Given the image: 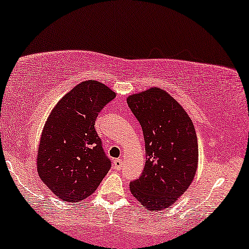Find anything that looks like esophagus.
<instances>
[{"mask_svg":"<svg viewBox=\"0 0 249 249\" xmlns=\"http://www.w3.org/2000/svg\"><path fill=\"white\" fill-rule=\"evenodd\" d=\"M113 166H114V169L115 170H121L122 168H124V162H122V160L121 159H117V160H114V162H113Z\"/></svg>","mask_w":249,"mask_h":249,"instance_id":"esophagus-1","label":"esophagus"}]
</instances>
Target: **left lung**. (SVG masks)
Masks as SVG:
<instances>
[{
  "label": "left lung",
  "mask_w": 249,
  "mask_h": 249,
  "mask_svg": "<svg viewBox=\"0 0 249 249\" xmlns=\"http://www.w3.org/2000/svg\"><path fill=\"white\" fill-rule=\"evenodd\" d=\"M142 125L146 162L130 192L145 209L161 211L186 192L196 175L198 142L193 121L178 102L160 88L127 98Z\"/></svg>",
  "instance_id": "left-lung-1"
}]
</instances>
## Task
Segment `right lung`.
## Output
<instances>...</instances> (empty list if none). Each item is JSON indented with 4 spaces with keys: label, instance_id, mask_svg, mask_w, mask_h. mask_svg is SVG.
Instances as JSON below:
<instances>
[{
    "label": "right lung",
    "instance_id": "obj_1",
    "mask_svg": "<svg viewBox=\"0 0 249 249\" xmlns=\"http://www.w3.org/2000/svg\"><path fill=\"white\" fill-rule=\"evenodd\" d=\"M114 97L104 84L84 81L61 98L44 125L37 171L63 202L87 198L111 168L95 121Z\"/></svg>",
    "mask_w": 249,
    "mask_h": 249
}]
</instances>
